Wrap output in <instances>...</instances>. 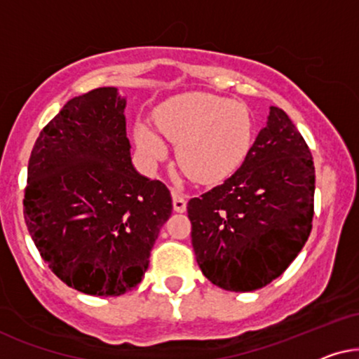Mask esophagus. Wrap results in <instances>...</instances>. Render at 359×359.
Instances as JSON below:
<instances>
[{"instance_id":"esophagus-1","label":"esophagus","mask_w":359,"mask_h":359,"mask_svg":"<svg viewBox=\"0 0 359 359\" xmlns=\"http://www.w3.org/2000/svg\"><path fill=\"white\" fill-rule=\"evenodd\" d=\"M172 202H174L175 212L184 213L187 210V195L179 192V190H172Z\"/></svg>"}]
</instances>
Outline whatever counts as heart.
Masks as SVG:
<instances>
[{"mask_svg": "<svg viewBox=\"0 0 359 359\" xmlns=\"http://www.w3.org/2000/svg\"><path fill=\"white\" fill-rule=\"evenodd\" d=\"M154 123L157 130L146 121L135 123L137 149L156 162L167 156L162 135L179 142L177 161L200 184H217L235 174L255 137V121L245 103L203 92L167 100L156 109Z\"/></svg>", "mask_w": 359, "mask_h": 359, "instance_id": "1", "label": "heart"}]
</instances>
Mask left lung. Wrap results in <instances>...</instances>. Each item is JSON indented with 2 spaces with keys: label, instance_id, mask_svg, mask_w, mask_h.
I'll return each mask as SVG.
<instances>
[{
  "label": "left lung",
  "instance_id": "8db88e82",
  "mask_svg": "<svg viewBox=\"0 0 359 359\" xmlns=\"http://www.w3.org/2000/svg\"><path fill=\"white\" fill-rule=\"evenodd\" d=\"M315 167L307 142L271 107L243 165L187 205L203 276L231 292H251L287 269L309 240Z\"/></svg>",
  "mask_w": 359,
  "mask_h": 359
}]
</instances>
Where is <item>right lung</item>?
<instances>
[{
	"mask_svg": "<svg viewBox=\"0 0 359 359\" xmlns=\"http://www.w3.org/2000/svg\"><path fill=\"white\" fill-rule=\"evenodd\" d=\"M124 108L114 87L69 100L32 147L24 190L42 259L69 287L98 297L141 283L172 213L169 189L133 165Z\"/></svg>",
	"mask_w": 359,
	"mask_h": 359,
	"instance_id": "obj_1",
	"label": "right lung"
}]
</instances>
